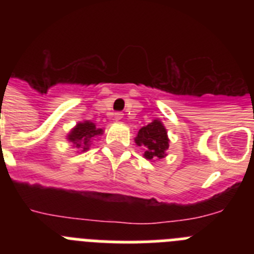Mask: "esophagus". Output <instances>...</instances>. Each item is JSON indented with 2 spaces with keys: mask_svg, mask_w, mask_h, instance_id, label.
<instances>
[{
  "mask_svg": "<svg viewBox=\"0 0 254 254\" xmlns=\"http://www.w3.org/2000/svg\"><path fill=\"white\" fill-rule=\"evenodd\" d=\"M114 118H116L117 121H121L123 118V113L122 112H117V113H114Z\"/></svg>",
  "mask_w": 254,
  "mask_h": 254,
  "instance_id": "34e87169",
  "label": "esophagus"
}]
</instances>
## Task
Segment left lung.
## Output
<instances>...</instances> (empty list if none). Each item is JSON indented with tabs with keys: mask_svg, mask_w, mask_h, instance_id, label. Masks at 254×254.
<instances>
[{
	"mask_svg": "<svg viewBox=\"0 0 254 254\" xmlns=\"http://www.w3.org/2000/svg\"><path fill=\"white\" fill-rule=\"evenodd\" d=\"M138 146H145V158L146 159H161L165 156V151L169 147V140L167 136V129L160 121L155 120L149 123L146 127L138 131L137 137L134 138Z\"/></svg>",
	"mask_w": 254,
	"mask_h": 254,
	"instance_id": "1",
	"label": "left lung"
}]
</instances>
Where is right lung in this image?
Returning <instances> with one entry per match:
<instances>
[{
  "mask_svg": "<svg viewBox=\"0 0 254 254\" xmlns=\"http://www.w3.org/2000/svg\"><path fill=\"white\" fill-rule=\"evenodd\" d=\"M102 133V128H96L94 123L86 121L84 123H78L75 128L69 132L67 137L71 142H73V145H76V147L82 146V151H86L89 149V142H90L91 138L96 137V136H99Z\"/></svg>",
  "mask_w": 254,
  "mask_h": 254,
  "instance_id": "add662e5",
  "label": "right lung"
}]
</instances>
